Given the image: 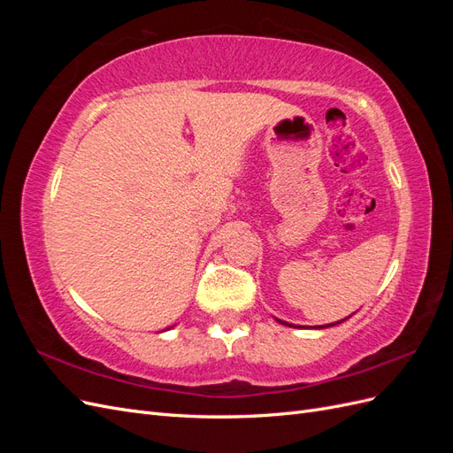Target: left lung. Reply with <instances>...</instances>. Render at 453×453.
Masks as SVG:
<instances>
[{"mask_svg": "<svg viewBox=\"0 0 453 453\" xmlns=\"http://www.w3.org/2000/svg\"><path fill=\"white\" fill-rule=\"evenodd\" d=\"M280 323H283V325H289V323H285V321H280ZM340 323V321H338ZM333 325H336V323H331V325H326V326H333ZM289 326H295V325H289ZM321 328V326H319Z\"/></svg>", "mask_w": 453, "mask_h": 453, "instance_id": "8db88e82", "label": "left lung"}]
</instances>
